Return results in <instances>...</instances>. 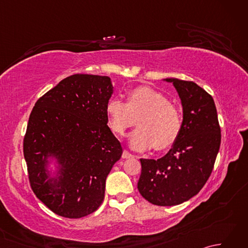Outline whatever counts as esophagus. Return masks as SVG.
<instances>
[{
  "mask_svg": "<svg viewBox=\"0 0 248 248\" xmlns=\"http://www.w3.org/2000/svg\"><path fill=\"white\" fill-rule=\"evenodd\" d=\"M131 157H133V155H131L130 152L127 151V150H124L123 159H131Z\"/></svg>",
  "mask_w": 248,
  "mask_h": 248,
  "instance_id": "esophagus-1",
  "label": "esophagus"
}]
</instances>
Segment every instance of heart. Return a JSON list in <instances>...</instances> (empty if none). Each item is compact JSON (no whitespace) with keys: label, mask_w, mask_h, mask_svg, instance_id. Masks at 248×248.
<instances>
[{"label":"heart","mask_w":248,"mask_h":248,"mask_svg":"<svg viewBox=\"0 0 248 248\" xmlns=\"http://www.w3.org/2000/svg\"><path fill=\"white\" fill-rule=\"evenodd\" d=\"M109 128L124 135L138 119V127L129 135L132 149L143 151L155 148L165 150L177 140L182 127V117L177 107L164 94L150 87L134 88L128 93L127 103L118 99L107 105Z\"/></svg>","instance_id":"b5f03b06"}]
</instances>
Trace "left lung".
<instances>
[{
	"label": "left lung",
	"mask_w": 248,
	"mask_h": 248,
	"mask_svg": "<svg viewBox=\"0 0 248 248\" xmlns=\"http://www.w3.org/2000/svg\"><path fill=\"white\" fill-rule=\"evenodd\" d=\"M172 83L181 100L180 134L167 154L157 160L140 159L138 188L152 204L187 202L211 175L220 146V128L213 98L196 83L164 78Z\"/></svg>",
	"instance_id": "1"
}]
</instances>
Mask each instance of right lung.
Here are the masks:
<instances>
[{
    "label": "right lung",
    "instance_id": "right-lung-1",
    "mask_svg": "<svg viewBox=\"0 0 248 248\" xmlns=\"http://www.w3.org/2000/svg\"><path fill=\"white\" fill-rule=\"evenodd\" d=\"M113 92L108 77L73 75L39 98L30 115L23 154L31 187L60 217H86L103 202L105 180L123 155L108 125Z\"/></svg>",
    "mask_w": 248,
    "mask_h": 248
}]
</instances>
